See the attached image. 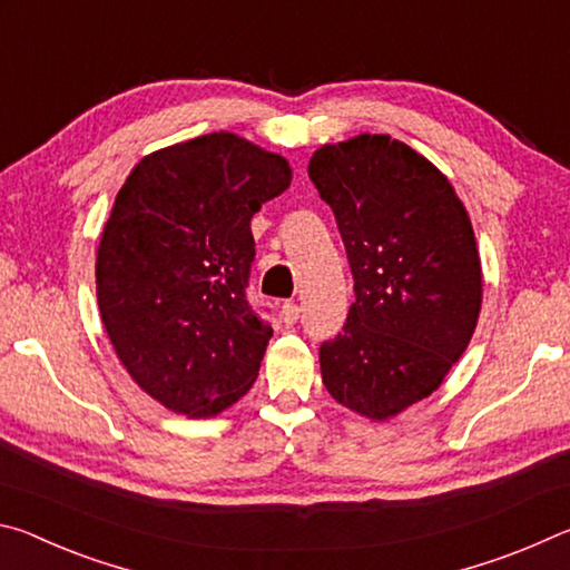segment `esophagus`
<instances>
[{
    "label": "esophagus",
    "mask_w": 570,
    "mask_h": 570,
    "mask_svg": "<svg viewBox=\"0 0 570 570\" xmlns=\"http://www.w3.org/2000/svg\"><path fill=\"white\" fill-rule=\"evenodd\" d=\"M298 314H302V308H298V304H294V302H286L282 306V322L286 326H294L298 322Z\"/></svg>",
    "instance_id": "34e87169"
}]
</instances>
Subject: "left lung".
Here are the masks:
<instances>
[{
  "mask_svg": "<svg viewBox=\"0 0 570 570\" xmlns=\"http://www.w3.org/2000/svg\"><path fill=\"white\" fill-rule=\"evenodd\" d=\"M308 178L334 210L354 278L342 332L320 346L324 387L364 417H394L440 387L475 332L482 272L468 210L390 135L322 146Z\"/></svg>",
  "mask_w": 570,
  "mask_h": 570,
  "instance_id": "left-lung-1",
  "label": "left lung"
}]
</instances>
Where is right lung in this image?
Listing matches in <instances>:
<instances>
[{"label": "right lung", "instance_id": "add662e5", "mask_svg": "<svg viewBox=\"0 0 570 570\" xmlns=\"http://www.w3.org/2000/svg\"><path fill=\"white\" fill-rule=\"evenodd\" d=\"M288 163L234 132L142 158L105 224L100 316L130 377L188 417H214L254 384L268 324L246 298L250 218L288 188Z\"/></svg>", "mask_w": 570, "mask_h": 570}]
</instances>
